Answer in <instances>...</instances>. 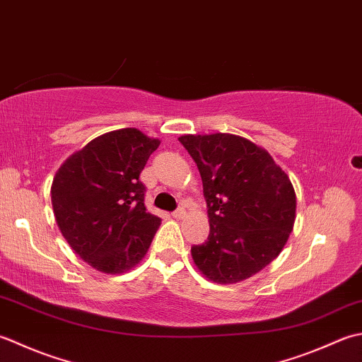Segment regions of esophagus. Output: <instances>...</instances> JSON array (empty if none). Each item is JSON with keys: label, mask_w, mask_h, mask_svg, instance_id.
I'll return each mask as SVG.
<instances>
[{"label": "esophagus", "mask_w": 362, "mask_h": 362, "mask_svg": "<svg viewBox=\"0 0 362 362\" xmlns=\"http://www.w3.org/2000/svg\"><path fill=\"white\" fill-rule=\"evenodd\" d=\"M172 216H173L175 218H182L184 216H186V211H184V208H178V209L172 212Z\"/></svg>", "instance_id": "34e87169"}]
</instances>
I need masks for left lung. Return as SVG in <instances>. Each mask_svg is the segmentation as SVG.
Instances as JSON below:
<instances>
[{
  "label": "left lung",
  "mask_w": 362,
  "mask_h": 362,
  "mask_svg": "<svg viewBox=\"0 0 362 362\" xmlns=\"http://www.w3.org/2000/svg\"><path fill=\"white\" fill-rule=\"evenodd\" d=\"M195 160L208 204L209 235L192 247L202 274L218 284L253 276L281 253L295 222L297 198L281 167L234 134L181 136Z\"/></svg>",
  "instance_id": "left-lung-1"
}]
</instances>
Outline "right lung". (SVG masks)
I'll return each mask as SVG.
<instances>
[{
    "label": "right lung",
    "instance_id": "add662e5",
    "mask_svg": "<svg viewBox=\"0 0 362 362\" xmlns=\"http://www.w3.org/2000/svg\"><path fill=\"white\" fill-rule=\"evenodd\" d=\"M159 144L136 128L110 131L57 170L51 186L57 226L93 269L122 274L148 252L160 218L146 212L139 178Z\"/></svg>",
    "mask_w": 362,
    "mask_h": 362
}]
</instances>
